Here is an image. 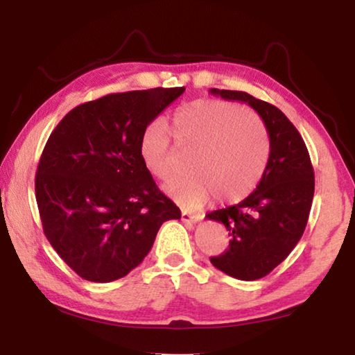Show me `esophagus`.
I'll return each instance as SVG.
<instances>
[{
    "mask_svg": "<svg viewBox=\"0 0 355 355\" xmlns=\"http://www.w3.org/2000/svg\"><path fill=\"white\" fill-rule=\"evenodd\" d=\"M182 219L184 222H188V224H196V222H199V220L203 219V214L196 213V211H189V209H183Z\"/></svg>",
    "mask_w": 355,
    "mask_h": 355,
    "instance_id": "esophagus-1",
    "label": "esophagus"
}]
</instances>
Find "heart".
<instances>
[{
  "mask_svg": "<svg viewBox=\"0 0 355 355\" xmlns=\"http://www.w3.org/2000/svg\"><path fill=\"white\" fill-rule=\"evenodd\" d=\"M171 131L180 147L192 150L188 158L192 171L164 184L173 199L189 207L200 205L213 194L220 202H239L260 183L269 139L254 112L230 101L199 100L173 114ZM139 155L152 175H169L173 150L164 123L153 122L144 130Z\"/></svg>",
  "mask_w": 355,
  "mask_h": 355,
  "instance_id": "obj_1",
  "label": "heart"
}]
</instances>
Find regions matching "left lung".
<instances>
[{"label": "left lung", "instance_id": "8db88e82", "mask_svg": "<svg viewBox=\"0 0 355 355\" xmlns=\"http://www.w3.org/2000/svg\"><path fill=\"white\" fill-rule=\"evenodd\" d=\"M209 92L254 107L269 135L268 164L255 191L238 205L207 214L230 236L224 254L209 258L213 266L239 280H257L279 266L302 236L313 202V167L302 136L279 107L239 91Z\"/></svg>", "mask_w": 355, "mask_h": 355}]
</instances>
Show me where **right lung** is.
<instances>
[{
	"instance_id": "right-lung-1",
	"label": "right lung",
	"mask_w": 355,
	"mask_h": 355,
	"mask_svg": "<svg viewBox=\"0 0 355 355\" xmlns=\"http://www.w3.org/2000/svg\"><path fill=\"white\" fill-rule=\"evenodd\" d=\"M184 87L110 94L76 106L58 123L35 173L48 241L89 282L125 277L180 208L144 166L139 141Z\"/></svg>"
}]
</instances>
